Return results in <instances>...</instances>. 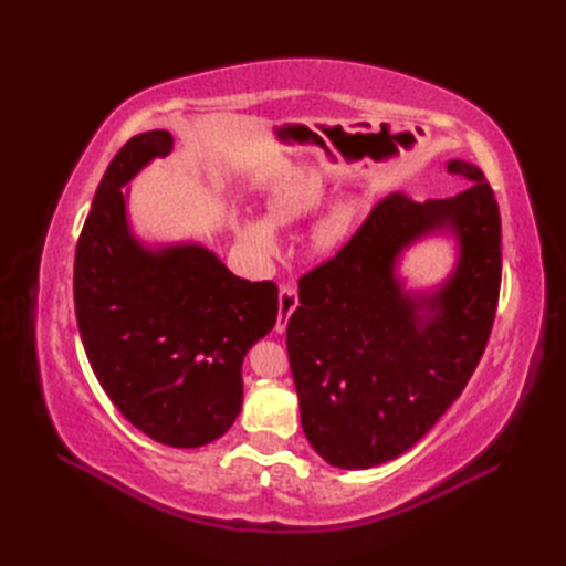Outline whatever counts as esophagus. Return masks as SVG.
<instances>
[{
    "label": "esophagus",
    "instance_id": "1",
    "mask_svg": "<svg viewBox=\"0 0 566 566\" xmlns=\"http://www.w3.org/2000/svg\"><path fill=\"white\" fill-rule=\"evenodd\" d=\"M300 306L297 290L293 285H283L279 293V321H276V333H285L287 321L293 316V312Z\"/></svg>",
    "mask_w": 566,
    "mask_h": 566
}]
</instances>
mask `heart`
I'll use <instances>...</instances> for the list:
<instances>
[{"label":"heart","instance_id":"b5f03b06","mask_svg":"<svg viewBox=\"0 0 566 566\" xmlns=\"http://www.w3.org/2000/svg\"><path fill=\"white\" fill-rule=\"evenodd\" d=\"M328 196V179L316 167H295L271 186L266 196V217L243 214L233 221L235 243L245 260L256 269H269L283 252L276 227L293 224L318 210ZM349 208H335L318 219L314 243L321 250H331L345 241L349 231Z\"/></svg>","mask_w":566,"mask_h":566}]
</instances>
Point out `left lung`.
Here are the masks:
<instances>
[{"label": "left lung", "mask_w": 566, "mask_h": 566, "mask_svg": "<svg viewBox=\"0 0 566 566\" xmlns=\"http://www.w3.org/2000/svg\"><path fill=\"white\" fill-rule=\"evenodd\" d=\"M465 191L413 202L389 196L335 260L300 283L287 358L302 430L333 468L399 458L432 430L484 354L501 290V214L476 165L451 158ZM439 237L454 264L410 289L407 252Z\"/></svg>", "instance_id": "8db88e82"}]
</instances>
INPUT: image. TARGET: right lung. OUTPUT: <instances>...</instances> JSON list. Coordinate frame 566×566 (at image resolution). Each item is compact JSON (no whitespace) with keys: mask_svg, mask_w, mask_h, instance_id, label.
Segmentation results:
<instances>
[{"mask_svg":"<svg viewBox=\"0 0 566 566\" xmlns=\"http://www.w3.org/2000/svg\"><path fill=\"white\" fill-rule=\"evenodd\" d=\"M175 148L136 134L108 165L75 252V314L101 387L136 430L198 449L243 408V358L279 316L273 283L235 276L200 241L148 243L129 219V184Z\"/></svg>","mask_w":566,"mask_h":566,"instance_id":"1","label":"right lung"}]
</instances>
